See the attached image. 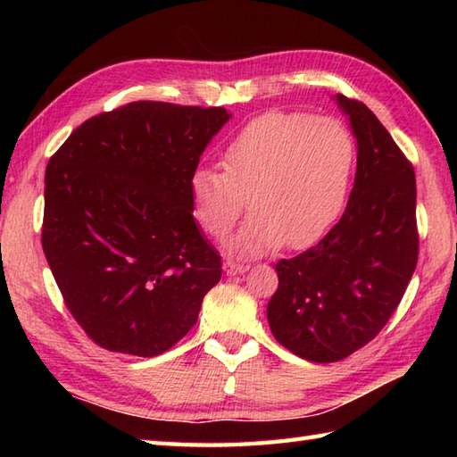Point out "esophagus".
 Here are the masks:
<instances>
[{
	"instance_id": "34e87169",
	"label": "esophagus",
	"mask_w": 457,
	"mask_h": 457,
	"mask_svg": "<svg viewBox=\"0 0 457 457\" xmlns=\"http://www.w3.org/2000/svg\"><path fill=\"white\" fill-rule=\"evenodd\" d=\"M249 269V265L245 263H236V261H223V270H226L228 275H239V273H245V270Z\"/></svg>"
}]
</instances>
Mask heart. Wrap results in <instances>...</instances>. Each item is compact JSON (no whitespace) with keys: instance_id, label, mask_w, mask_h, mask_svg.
Instances as JSON below:
<instances>
[{"instance_id":"1","label":"heart","mask_w":457,"mask_h":457,"mask_svg":"<svg viewBox=\"0 0 457 457\" xmlns=\"http://www.w3.org/2000/svg\"><path fill=\"white\" fill-rule=\"evenodd\" d=\"M355 143L342 121L270 110L241 128L221 151V170L200 167L188 182L190 210L213 239L253 212L231 249L261 255L287 244H316L344 210Z\"/></svg>"}]
</instances>
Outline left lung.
Returning a JSON list of instances; mask_svg holds the SVG:
<instances>
[{"mask_svg":"<svg viewBox=\"0 0 457 457\" xmlns=\"http://www.w3.org/2000/svg\"><path fill=\"white\" fill-rule=\"evenodd\" d=\"M336 100L357 139L347 208L314 247L278 261V288L267 306L277 342L314 363L339 361L371 342L419 261L411 161L365 104L342 94Z\"/></svg>","mask_w":457,"mask_h":457,"instance_id":"left-lung-1","label":"left lung"}]
</instances>
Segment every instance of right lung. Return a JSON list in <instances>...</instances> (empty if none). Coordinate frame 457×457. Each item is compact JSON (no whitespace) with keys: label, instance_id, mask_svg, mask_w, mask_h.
<instances>
[{"label":"right lung","instance_id":"1","mask_svg":"<svg viewBox=\"0 0 457 457\" xmlns=\"http://www.w3.org/2000/svg\"><path fill=\"white\" fill-rule=\"evenodd\" d=\"M228 120L131 102L86 120L48 161L43 251L94 344L154 357L196 324L221 257L194 221L188 182Z\"/></svg>","mask_w":457,"mask_h":457}]
</instances>
